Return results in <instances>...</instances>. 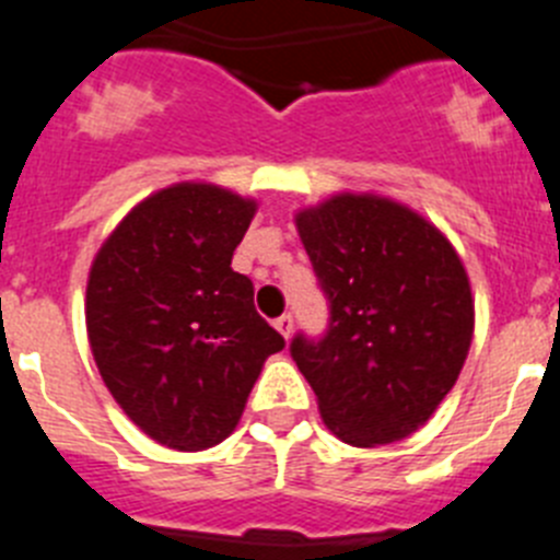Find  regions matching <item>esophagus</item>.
I'll return each instance as SVG.
<instances>
[{
  "instance_id": "1",
  "label": "esophagus",
  "mask_w": 560,
  "mask_h": 560,
  "mask_svg": "<svg viewBox=\"0 0 560 560\" xmlns=\"http://www.w3.org/2000/svg\"><path fill=\"white\" fill-rule=\"evenodd\" d=\"M275 328L280 330V336H283V339H291V330H294V316H291V314L277 316Z\"/></svg>"
}]
</instances>
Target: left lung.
<instances>
[{
	"label": "left lung",
	"instance_id": "obj_1",
	"mask_svg": "<svg viewBox=\"0 0 560 560\" xmlns=\"http://www.w3.org/2000/svg\"><path fill=\"white\" fill-rule=\"evenodd\" d=\"M294 221L330 323L316 341L296 334L291 355L325 427L361 448L409 438L452 393L471 348L463 260L423 215L373 192H336Z\"/></svg>",
	"mask_w": 560,
	"mask_h": 560
}]
</instances>
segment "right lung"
<instances>
[{
    "mask_svg": "<svg viewBox=\"0 0 560 560\" xmlns=\"http://www.w3.org/2000/svg\"><path fill=\"white\" fill-rule=\"evenodd\" d=\"M257 205L179 182L133 207L86 283V330L103 384L151 440L201 452L235 432L264 361L285 339L232 271Z\"/></svg>",
    "mask_w": 560,
    "mask_h": 560,
    "instance_id": "add662e5",
    "label": "right lung"
}]
</instances>
